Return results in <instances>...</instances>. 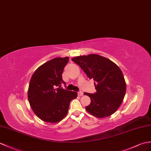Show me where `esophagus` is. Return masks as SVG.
Segmentation results:
<instances>
[{
	"mask_svg": "<svg viewBox=\"0 0 151 151\" xmlns=\"http://www.w3.org/2000/svg\"><path fill=\"white\" fill-rule=\"evenodd\" d=\"M78 96H83V93L82 91H79V92H78Z\"/></svg>",
	"mask_w": 151,
	"mask_h": 151,
	"instance_id": "esophagus-1",
	"label": "esophagus"
}]
</instances>
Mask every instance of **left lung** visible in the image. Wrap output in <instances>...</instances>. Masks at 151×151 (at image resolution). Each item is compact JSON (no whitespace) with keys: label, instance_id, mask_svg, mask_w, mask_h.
<instances>
[{"label":"left lung","instance_id":"obj_1","mask_svg":"<svg viewBox=\"0 0 151 151\" xmlns=\"http://www.w3.org/2000/svg\"><path fill=\"white\" fill-rule=\"evenodd\" d=\"M71 60L89 79L94 80L96 92L84 93L91 99V104L86 107L87 111L97 118H105L114 113L123 101L126 92L121 69L109 59L99 55L79 56Z\"/></svg>","mask_w":151,"mask_h":151}]
</instances>
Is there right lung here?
Segmentation results:
<instances>
[{
	"label": "right lung",
	"mask_w": 151,
	"mask_h": 151,
	"mask_svg": "<svg viewBox=\"0 0 151 151\" xmlns=\"http://www.w3.org/2000/svg\"><path fill=\"white\" fill-rule=\"evenodd\" d=\"M69 57L55 58L38 68L30 80L27 97L30 106L40 120L50 123L61 121L68 114L77 93L64 89L62 73Z\"/></svg>",
	"instance_id": "obj_1"
}]
</instances>
